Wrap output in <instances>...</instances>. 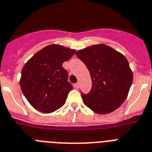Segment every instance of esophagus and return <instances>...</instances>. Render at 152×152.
Segmentation results:
<instances>
[{
	"instance_id": "obj_1",
	"label": "esophagus",
	"mask_w": 152,
	"mask_h": 152,
	"mask_svg": "<svg viewBox=\"0 0 152 152\" xmlns=\"http://www.w3.org/2000/svg\"><path fill=\"white\" fill-rule=\"evenodd\" d=\"M74 86H75V88H76V89H79V88H80V83H76L75 85H74Z\"/></svg>"
}]
</instances>
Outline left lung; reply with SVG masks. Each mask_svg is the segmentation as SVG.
I'll return each mask as SVG.
<instances>
[{
    "label": "left lung",
    "instance_id": "obj_1",
    "mask_svg": "<svg viewBox=\"0 0 152 152\" xmlns=\"http://www.w3.org/2000/svg\"><path fill=\"white\" fill-rule=\"evenodd\" d=\"M90 71L92 88L83 94L84 104L99 114L111 113L126 100L133 72L125 56L107 45H94L76 52Z\"/></svg>",
    "mask_w": 152,
    "mask_h": 152
}]
</instances>
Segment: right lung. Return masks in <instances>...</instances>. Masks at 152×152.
<instances>
[{
  "mask_svg": "<svg viewBox=\"0 0 152 152\" xmlns=\"http://www.w3.org/2000/svg\"><path fill=\"white\" fill-rule=\"evenodd\" d=\"M74 49L50 45L35 53L23 67L21 91L33 107L52 113L64 105L72 86L62 63L75 54Z\"/></svg>",
  "mask_w": 152,
  "mask_h": 152,
  "instance_id": "add662e5",
  "label": "right lung"
}]
</instances>
